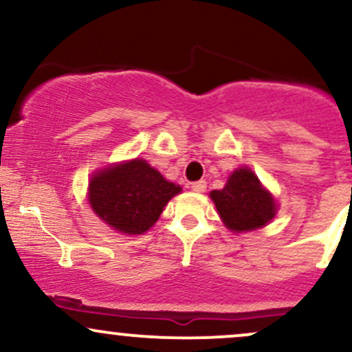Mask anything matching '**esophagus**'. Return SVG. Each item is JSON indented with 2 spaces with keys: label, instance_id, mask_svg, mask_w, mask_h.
<instances>
[{
  "label": "esophagus",
  "instance_id": "34e87169",
  "mask_svg": "<svg viewBox=\"0 0 352 352\" xmlns=\"http://www.w3.org/2000/svg\"><path fill=\"white\" fill-rule=\"evenodd\" d=\"M192 190H193V192H197V193L205 192V190H207V182H205V180L195 182V184H192Z\"/></svg>",
  "mask_w": 352,
  "mask_h": 352
}]
</instances>
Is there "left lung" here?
<instances>
[{
	"mask_svg": "<svg viewBox=\"0 0 352 352\" xmlns=\"http://www.w3.org/2000/svg\"><path fill=\"white\" fill-rule=\"evenodd\" d=\"M223 220L233 233L250 232L265 227L276 215V201L272 193L260 184L250 168H236L228 177L227 185L210 193Z\"/></svg>",
	"mask_w": 352,
	"mask_h": 352,
	"instance_id": "1",
	"label": "left lung"
}]
</instances>
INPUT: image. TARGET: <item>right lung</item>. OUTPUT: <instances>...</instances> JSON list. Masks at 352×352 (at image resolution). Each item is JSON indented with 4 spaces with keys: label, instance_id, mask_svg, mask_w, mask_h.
<instances>
[{
    "label": "right lung",
    "instance_id": "obj_1",
    "mask_svg": "<svg viewBox=\"0 0 352 352\" xmlns=\"http://www.w3.org/2000/svg\"><path fill=\"white\" fill-rule=\"evenodd\" d=\"M180 192V185L165 180L145 160L134 159L96 172L89 182L87 199L96 215L111 228L142 235Z\"/></svg>",
    "mask_w": 352,
    "mask_h": 352
}]
</instances>
